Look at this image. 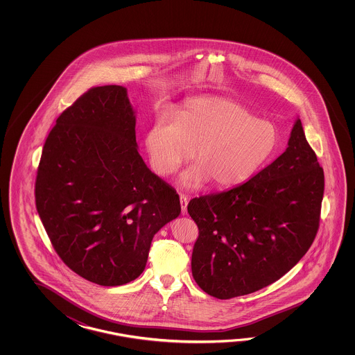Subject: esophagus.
Instances as JSON below:
<instances>
[{"label": "esophagus", "instance_id": "34e87169", "mask_svg": "<svg viewBox=\"0 0 355 355\" xmlns=\"http://www.w3.org/2000/svg\"><path fill=\"white\" fill-rule=\"evenodd\" d=\"M188 196L180 194V205H181V214L185 216L187 214V209H188Z\"/></svg>", "mask_w": 355, "mask_h": 355}]
</instances>
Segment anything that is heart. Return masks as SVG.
<instances>
[{
	"label": "heart",
	"mask_w": 355,
	"mask_h": 355,
	"mask_svg": "<svg viewBox=\"0 0 355 355\" xmlns=\"http://www.w3.org/2000/svg\"><path fill=\"white\" fill-rule=\"evenodd\" d=\"M152 168L159 176L174 174L194 156L196 166L181 175L185 188L207 181L219 189L234 188L249 180L279 148V128L257 119L231 100H189L176 121L159 118L144 138Z\"/></svg>",
	"instance_id": "1"
}]
</instances>
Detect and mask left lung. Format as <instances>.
Masks as SVG:
<instances>
[{
  "label": "left lung",
  "instance_id": "left-lung-1",
  "mask_svg": "<svg viewBox=\"0 0 355 355\" xmlns=\"http://www.w3.org/2000/svg\"><path fill=\"white\" fill-rule=\"evenodd\" d=\"M324 170L297 118L286 151L249 181L191 199L199 228L191 272L219 300L257 292L280 279L316 237Z\"/></svg>",
  "mask_w": 355,
  "mask_h": 355
}]
</instances>
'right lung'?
<instances>
[{
	"instance_id": "add662e5",
	"label": "right lung",
	"mask_w": 355,
	"mask_h": 355,
	"mask_svg": "<svg viewBox=\"0 0 355 355\" xmlns=\"http://www.w3.org/2000/svg\"><path fill=\"white\" fill-rule=\"evenodd\" d=\"M35 203L54 250L80 277L116 287L142 274L153 236L181 207L138 153L125 87H92L60 114L42 152Z\"/></svg>"
}]
</instances>
